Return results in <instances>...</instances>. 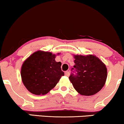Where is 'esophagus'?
<instances>
[{
    "mask_svg": "<svg viewBox=\"0 0 124 124\" xmlns=\"http://www.w3.org/2000/svg\"><path fill=\"white\" fill-rule=\"evenodd\" d=\"M70 71H65V76L69 77L70 76Z\"/></svg>",
    "mask_w": 124,
    "mask_h": 124,
    "instance_id": "esophagus-1",
    "label": "esophagus"
}]
</instances>
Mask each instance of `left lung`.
Returning a JSON list of instances; mask_svg holds the SVG:
<instances>
[{
	"mask_svg": "<svg viewBox=\"0 0 124 124\" xmlns=\"http://www.w3.org/2000/svg\"><path fill=\"white\" fill-rule=\"evenodd\" d=\"M74 68L69 77L74 89L84 96H92L102 89L106 83L107 70L106 65L94 55H74ZM74 72V71H73Z\"/></svg>",
	"mask_w": 124,
	"mask_h": 124,
	"instance_id": "obj_1",
	"label": "left lung"
}]
</instances>
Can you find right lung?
Instances as JSON below:
<instances>
[{
  "label": "right lung",
  "instance_id": "1",
  "mask_svg": "<svg viewBox=\"0 0 124 124\" xmlns=\"http://www.w3.org/2000/svg\"><path fill=\"white\" fill-rule=\"evenodd\" d=\"M56 56L51 52L38 50L24 61L21 76L28 91L36 95H43L54 88L64 75L62 62H56Z\"/></svg>",
  "mask_w": 124,
  "mask_h": 124
}]
</instances>
